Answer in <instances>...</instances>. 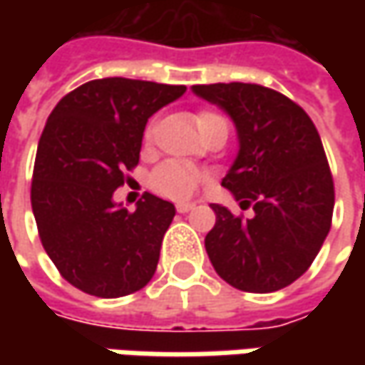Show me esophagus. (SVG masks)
Here are the masks:
<instances>
[{"instance_id":"obj_1","label":"esophagus","mask_w":365,"mask_h":365,"mask_svg":"<svg viewBox=\"0 0 365 365\" xmlns=\"http://www.w3.org/2000/svg\"><path fill=\"white\" fill-rule=\"evenodd\" d=\"M195 209V203H178L176 205V211L178 213H189V211H192Z\"/></svg>"}]
</instances>
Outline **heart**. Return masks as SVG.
I'll list each match as a JSON object with an SVG mask.
<instances>
[{
  "instance_id": "obj_1",
  "label": "heart",
  "mask_w": 365,
  "mask_h": 365,
  "mask_svg": "<svg viewBox=\"0 0 365 365\" xmlns=\"http://www.w3.org/2000/svg\"><path fill=\"white\" fill-rule=\"evenodd\" d=\"M223 120L219 118L217 113H211V111H201L197 113V125L199 130L205 128L207 123H213V121ZM154 135V125H148L146 133H144V140L150 142ZM205 176L190 168L189 164L178 160H168L160 164L154 175H152V189L156 190L158 195L166 197V199H175V201H182V199H189L195 190L199 189V185L203 182Z\"/></svg>"
}]
</instances>
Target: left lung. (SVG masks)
Returning a JSON list of instances; mask_svg holds the SVG:
<instances>
[{
    "instance_id": "obj_1",
    "label": "left lung",
    "mask_w": 365,
    "mask_h": 365,
    "mask_svg": "<svg viewBox=\"0 0 365 365\" xmlns=\"http://www.w3.org/2000/svg\"><path fill=\"white\" fill-rule=\"evenodd\" d=\"M230 115L237 154L221 185L252 217L213 203L205 250L215 272L245 292H274L307 272L331 227L333 178L315 123L282 93L252 83L192 85Z\"/></svg>"
}]
</instances>
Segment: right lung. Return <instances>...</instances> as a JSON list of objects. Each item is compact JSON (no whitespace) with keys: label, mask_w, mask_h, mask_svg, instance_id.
Here are the masks:
<instances>
[{"label":"right lung","mask_w":365,"mask_h":365,"mask_svg":"<svg viewBox=\"0 0 365 365\" xmlns=\"http://www.w3.org/2000/svg\"><path fill=\"white\" fill-rule=\"evenodd\" d=\"M185 91V85L97 78L52 109L36 152L32 211L46 254L78 290L118 299L156 272L175 205L146 192L128 211L113 192L140 160L148 120Z\"/></svg>","instance_id":"1"}]
</instances>
